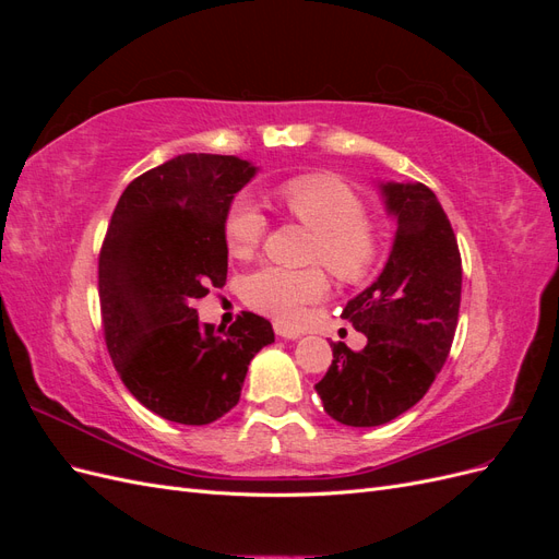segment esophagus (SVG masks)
Returning a JSON list of instances; mask_svg holds the SVG:
<instances>
[{
    "mask_svg": "<svg viewBox=\"0 0 559 559\" xmlns=\"http://www.w3.org/2000/svg\"><path fill=\"white\" fill-rule=\"evenodd\" d=\"M273 329H275V333H277L280 337H286V341H296V337L300 335V331H298L296 326L284 324V321H275Z\"/></svg>",
    "mask_w": 559,
    "mask_h": 559,
    "instance_id": "obj_1",
    "label": "esophagus"
}]
</instances>
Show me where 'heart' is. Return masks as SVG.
Returning <instances> with one entry per match:
<instances>
[{"instance_id":"heart-1","label":"heart","mask_w":559,"mask_h":559,"mask_svg":"<svg viewBox=\"0 0 559 559\" xmlns=\"http://www.w3.org/2000/svg\"><path fill=\"white\" fill-rule=\"evenodd\" d=\"M277 195L296 222L314 233L312 261L324 263L347 284L373 275L382 257V233L366 216L364 198L347 181L333 175H300L280 183ZM267 218L257 200L240 193L224 218V240L230 257L251 259L261 247ZM329 280L321 267L289 270L263 265L242 282V298L253 310L294 321L302 308L324 298Z\"/></svg>"}]
</instances>
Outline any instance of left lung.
Segmentation results:
<instances>
[{"mask_svg": "<svg viewBox=\"0 0 559 559\" xmlns=\"http://www.w3.org/2000/svg\"><path fill=\"white\" fill-rule=\"evenodd\" d=\"M396 240L380 277L343 317L368 343H331L333 361L314 389L347 427H380L429 392L448 359L462 300V257L450 218L425 183H382Z\"/></svg>", "mask_w": 559, "mask_h": 559, "instance_id": "8db88e82", "label": "left lung"}]
</instances>
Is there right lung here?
<instances>
[{
	"mask_svg": "<svg viewBox=\"0 0 559 559\" xmlns=\"http://www.w3.org/2000/svg\"><path fill=\"white\" fill-rule=\"evenodd\" d=\"M253 173L235 156L167 160L128 183L99 249V312L116 373L144 408L179 425L224 417L253 354L275 341L253 312L224 331L195 310L226 284L224 218Z\"/></svg>",
	"mask_w": 559,
	"mask_h": 559,
	"instance_id": "right-lung-1",
	"label": "right lung"
}]
</instances>
